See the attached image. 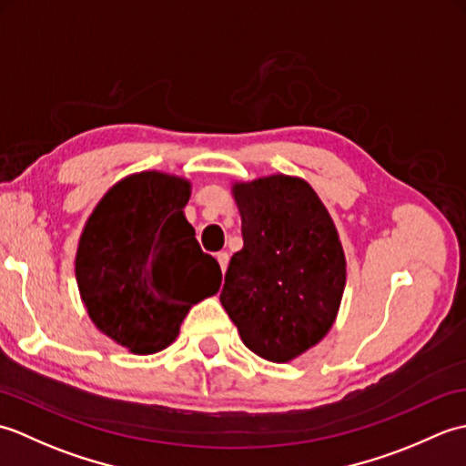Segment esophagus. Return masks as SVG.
Here are the masks:
<instances>
[{
    "instance_id": "esophagus-1",
    "label": "esophagus",
    "mask_w": 466,
    "mask_h": 466,
    "mask_svg": "<svg viewBox=\"0 0 466 466\" xmlns=\"http://www.w3.org/2000/svg\"><path fill=\"white\" fill-rule=\"evenodd\" d=\"M216 260H218V264H220L222 272H226V268H228V260H230V256H228V252H218V254H216Z\"/></svg>"
}]
</instances>
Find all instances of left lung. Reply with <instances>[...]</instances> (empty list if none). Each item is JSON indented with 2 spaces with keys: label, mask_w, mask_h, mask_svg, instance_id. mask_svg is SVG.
Instances as JSON below:
<instances>
[{
  "label": "left lung",
  "mask_w": 466,
  "mask_h": 466,
  "mask_svg": "<svg viewBox=\"0 0 466 466\" xmlns=\"http://www.w3.org/2000/svg\"><path fill=\"white\" fill-rule=\"evenodd\" d=\"M244 248L228 266L220 302L242 342L270 362H290L330 332L346 286L332 216L299 176L232 182Z\"/></svg>",
  "instance_id": "8db88e82"
}]
</instances>
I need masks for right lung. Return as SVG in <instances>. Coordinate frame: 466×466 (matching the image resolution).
<instances>
[{"mask_svg":"<svg viewBox=\"0 0 466 466\" xmlns=\"http://www.w3.org/2000/svg\"><path fill=\"white\" fill-rule=\"evenodd\" d=\"M190 194L192 182L176 174L126 176L96 204L77 242L84 309L132 354L167 349L192 306L220 290V266L184 216Z\"/></svg>","mask_w":466,"mask_h":466,"instance_id":"1","label":"right lung"}]
</instances>
